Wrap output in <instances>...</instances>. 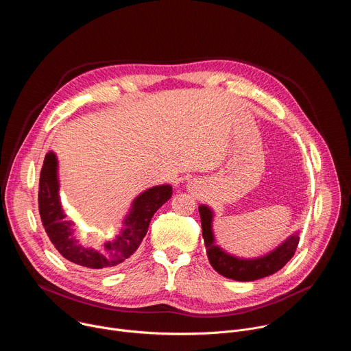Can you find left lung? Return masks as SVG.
Returning a JSON list of instances; mask_svg holds the SVG:
<instances>
[{
    "mask_svg": "<svg viewBox=\"0 0 351 351\" xmlns=\"http://www.w3.org/2000/svg\"><path fill=\"white\" fill-rule=\"evenodd\" d=\"M199 218H202V229L203 237L207 248L208 261L213 268L225 278L240 280V282H250L257 280L265 276H269L279 269H282L294 256L295 248L298 244V234L290 236L282 245H279L275 252L269 253L265 257L257 260H240L234 258L225 252L222 248L215 245L214 234L211 230L213 222V213L208 207L199 206Z\"/></svg>",
    "mask_w": 351,
    "mask_h": 351,
    "instance_id": "left-lung-1",
    "label": "left lung"
}]
</instances>
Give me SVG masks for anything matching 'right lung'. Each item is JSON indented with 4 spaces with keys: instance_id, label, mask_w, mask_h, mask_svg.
Returning <instances> with one entry per match:
<instances>
[{
    "instance_id": "right-lung-1",
    "label": "right lung",
    "mask_w": 351,
    "mask_h": 351,
    "mask_svg": "<svg viewBox=\"0 0 351 351\" xmlns=\"http://www.w3.org/2000/svg\"><path fill=\"white\" fill-rule=\"evenodd\" d=\"M172 195V187L156 186L141 193L133 203L129 217L125 219L122 233L99 248H86L72 236V222L65 221L57 179V157L49 152L43 162L38 183V213L45 233L68 261L91 269H108L128 260L140 245L148 230V225L157 210Z\"/></svg>"
}]
</instances>
